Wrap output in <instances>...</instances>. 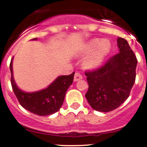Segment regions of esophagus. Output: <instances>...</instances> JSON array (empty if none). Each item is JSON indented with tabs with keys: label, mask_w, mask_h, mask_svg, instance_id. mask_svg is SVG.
<instances>
[{
	"label": "esophagus",
	"mask_w": 147,
	"mask_h": 147,
	"mask_svg": "<svg viewBox=\"0 0 147 147\" xmlns=\"http://www.w3.org/2000/svg\"><path fill=\"white\" fill-rule=\"evenodd\" d=\"M81 79H82V76L79 73H78V72H75V76H74V81L75 82H77V81L81 80Z\"/></svg>",
	"instance_id": "esophagus-1"
}]
</instances>
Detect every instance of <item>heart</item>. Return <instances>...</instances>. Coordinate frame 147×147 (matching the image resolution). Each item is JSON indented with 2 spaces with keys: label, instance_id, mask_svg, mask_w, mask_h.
Here are the masks:
<instances>
[{
  "label": "heart",
  "instance_id": "1",
  "mask_svg": "<svg viewBox=\"0 0 147 147\" xmlns=\"http://www.w3.org/2000/svg\"><path fill=\"white\" fill-rule=\"evenodd\" d=\"M111 50V43L109 39L94 38L88 41L77 52L78 57H84L82 66L86 70L97 68Z\"/></svg>",
  "mask_w": 147,
  "mask_h": 147
}]
</instances>
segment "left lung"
<instances>
[{
    "label": "left lung",
    "instance_id": "8db88e82",
    "mask_svg": "<svg viewBox=\"0 0 147 147\" xmlns=\"http://www.w3.org/2000/svg\"><path fill=\"white\" fill-rule=\"evenodd\" d=\"M117 42L119 53L100 68L85 73L88 83L86 98L91 107L99 112L119 107L129 97L136 80V55L124 38L118 37Z\"/></svg>",
    "mask_w": 147,
    "mask_h": 147
}]
</instances>
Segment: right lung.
I'll use <instances>...</instances> for the list:
<instances>
[{"label": "right lung", "instance_id": "obj_1", "mask_svg": "<svg viewBox=\"0 0 147 147\" xmlns=\"http://www.w3.org/2000/svg\"><path fill=\"white\" fill-rule=\"evenodd\" d=\"M37 38L32 41H36ZM13 59L9 68L13 91L20 104L27 111L39 116H46L57 112L63 104L65 92L72 84L75 72L70 75L59 76L48 87L38 91L28 92L22 90L15 82L13 75Z\"/></svg>", "mask_w": 147, "mask_h": 147}]
</instances>
